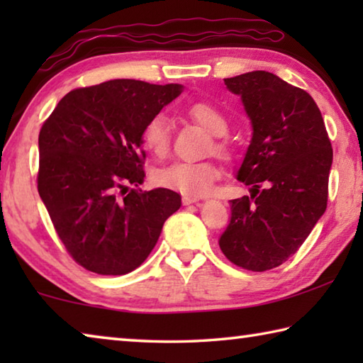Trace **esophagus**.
I'll return each mask as SVG.
<instances>
[{
	"instance_id": "1",
	"label": "esophagus",
	"mask_w": 363,
	"mask_h": 363,
	"mask_svg": "<svg viewBox=\"0 0 363 363\" xmlns=\"http://www.w3.org/2000/svg\"><path fill=\"white\" fill-rule=\"evenodd\" d=\"M200 200V196H194V195H184L182 196V203L184 205H190V203H196Z\"/></svg>"
}]
</instances>
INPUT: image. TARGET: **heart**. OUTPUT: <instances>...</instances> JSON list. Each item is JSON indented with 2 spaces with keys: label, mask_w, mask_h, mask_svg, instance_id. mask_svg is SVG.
<instances>
[{
  "label": "heart",
  "mask_w": 363,
  "mask_h": 363,
  "mask_svg": "<svg viewBox=\"0 0 363 363\" xmlns=\"http://www.w3.org/2000/svg\"><path fill=\"white\" fill-rule=\"evenodd\" d=\"M186 113L201 128L213 134V136H224L227 133V120L219 110L208 102H195L186 108ZM140 139L147 150L153 155L163 158L168 155L171 145V125L164 113H155L145 121L140 133ZM213 150L218 155H227V145L224 143H214ZM219 177V169L216 164L210 162L190 163L177 162L169 167L160 169L157 173V182L160 186L179 190L186 195L201 196L208 194L213 187L214 181Z\"/></svg>",
  "instance_id": "heart-1"
}]
</instances>
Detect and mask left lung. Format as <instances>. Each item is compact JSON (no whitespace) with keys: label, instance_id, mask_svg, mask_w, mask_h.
<instances>
[{"label":"left lung","instance_id":"obj_1","mask_svg":"<svg viewBox=\"0 0 363 363\" xmlns=\"http://www.w3.org/2000/svg\"><path fill=\"white\" fill-rule=\"evenodd\" d=\"M240 96L253 136L237 171L251 195L230 200L220 251L238 267L264 272L299 250L327 210L333 163L320 110L304 89L270 72L225 78Z\"/></svg>","mask_w":363,"mask_h":363}]
</instances>
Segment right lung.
Returning <instances> with one entry per match:
<instances>
[{
	"label": "right lung",
	"mask_w": 363,
	"mask_h": 363,
	"mask_svg": "<svg viewBox=\"0 0 363 363\" xmlns=\"http://www.w3.org/2000/svg\"><path fill=\"white\" fill-rule=\"evenodd\" d=\"M181 93V84L110 79L70 91L43 125L38 192L67 251L91 272L139 267L181 208L169 189H130L145 177V121Z\"/></svg>",
	"instance_id": "add662e5"
}]
</instances>
